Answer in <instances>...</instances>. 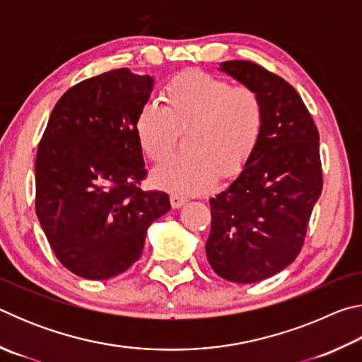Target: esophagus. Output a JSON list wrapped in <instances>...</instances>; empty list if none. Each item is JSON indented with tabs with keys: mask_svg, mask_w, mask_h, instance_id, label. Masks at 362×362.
I'll use <instances>...</instances> for the list:
<instances>
[{
	"mask_svg": "<svg viewBox=\"0 0 362 362\" xmlns=\"http://www.w3.org/2000/svg\"><path fill=\"white\" fill-rule=\"evenodd\" d=\"M187 203V198L185 196L182 194H177V193H173L170 194V204H173L174 209H179V207H182L183 204Z\"/></svg>",
	"mask_w": 362,
	"mask_h": 362,
	"instance_id": "1",
	"label": "esophagus"
}]
</instances>
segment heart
<instances>
[{
	"instance_id": "b5f03b06",
	"label": "heart",
	"mask_w": 362,
	"mask_h": 362,
	"mask_svg": "<svg viewBox=\"0 0 362 362\" xmlns=\"http://www.w3.org/2000/svg\"><path fill=\"white\" fill-rule=\"evenodd\" d=\"M161 107L148 102L136 119V136L151 161L166 159L179 132H187L185 150L158 166L153 182L177 194H199L220 179L246 168L260 144L265 107L254 89L231 88L203 71H185L164 89Z\"/></svg>"
}]
</instances>
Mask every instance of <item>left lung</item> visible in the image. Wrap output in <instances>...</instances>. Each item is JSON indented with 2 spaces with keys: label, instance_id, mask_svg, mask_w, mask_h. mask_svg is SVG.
Instances as JSON below:
<instances>
[{
  "label": "left lung",
  "instance_id": "left-lung-1",
  "mask_svg": "<svg viewBox=\"0 0 362 362\" xmlns=\"http://www.w3.org/2000/svg\"><path fill=\"white\" fill-rule=\"evenodd\" d=\"M220 71L254 89L265 107L260 144L246 168L209 199V265L231 283H259L297 259L322 192L320 134L302 97L283 78L247 60Z\"/></svg>",
  "mask_w": 362,
  "mask_h": 362
}]
</instances>
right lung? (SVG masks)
I'll list each match as a JSON object with an SVG mask.
<instances>
[{"instance_id": "right-lung-1", "label": "right lung", "mask_w": 362, "mask_h": 362, "mask_svg": "<svg viewBox=\"0 0 362 362\" xmlns=\"http://www.w3.org/2000/svg\"><path fill=\"white\" fill-rule=\"evenodd\" d=\"M155 84L118 69L60 97L36 153V216L62 265L86 279L124 273L148 226L169 212L164 192H144L136 119Z\"/></svg>"}]
</instances>
